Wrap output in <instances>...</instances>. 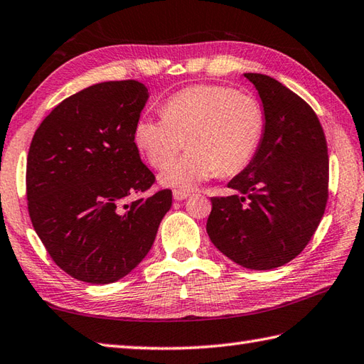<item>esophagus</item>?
Here are the masks:
<instances>
[{
	"label": "esophagus",
	"instance_id": "esophagus-1",
	"mask_svg": "<svg viewBox=\"0 0 364 364\" xmlns=\"http://www.w3.org/2000/svg\"><path fill=\"white\" fill-rule=\"evenodd\" d=\"M189 197L188 191H181V189H175L173 191V198L175 200H184V198Z\"/></svg>",
	"mask_w": 364,
	"mask_h": 364
}]
</instances>
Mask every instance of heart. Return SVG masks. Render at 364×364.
I'll return each instance as SVG.
<instances>
[{
  "instance_id": "heart-1",
  "label": "heart",
  "mask_w": 364,
  "mask_h": 364,
  "mask_svg": "<svg viewBox=\"0 0 364 364\" xmlns=\"http://www.w3.org/2000/svg\"><path fill=\"white\" fill-rule=\"evenodd\" d=\"M265 132V112L251 95L224 85H196L164 105V117L141 118L135 141L154 168H162L188 141L190 151L161 175L164 186L196 188L216 173L243 170Z\"/></svg>"
}]
</instances>
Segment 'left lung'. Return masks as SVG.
<instances>
[{"label": "left lung", "instance_id": "obj_1", "mask_svg": "<svg viewBox=\"0 0 364 364\" xmlns=\"http://www.w3.org/2000/svg\"><path fill=\"white\" fill-rule=\"evenodd\" d=\"M257 88L265 132L249 166L211 197L206 232L220 252L249 269L294 260L322 220L328 202V148L322 124L303 99L274 78L245 74Z\"/></svg>", "mask_w": 364, "mask_h": 364}]
</instances>
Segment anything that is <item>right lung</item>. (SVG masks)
Returning <instances> with one entry per match:
<instances>
[{
  "mask_svg": "<svg viewBox=\"0 0 364 364\" xmlns=\"http://www.w3.org/2000/svg\"><path fill=\"white\" fill-rule=\"evenodd\" d=\"M146 99L137 80L92 85L56 105L33 135L28 213L50 257L78 281L129 274L172 206L170 189L129 202L156 181L134 141Z\"/></svg>",
  "mask_w": 364,
  "mask_h": 364,
  "instance_id": "right-lung-1",
  "label": "right lung"
}]
</instances>
